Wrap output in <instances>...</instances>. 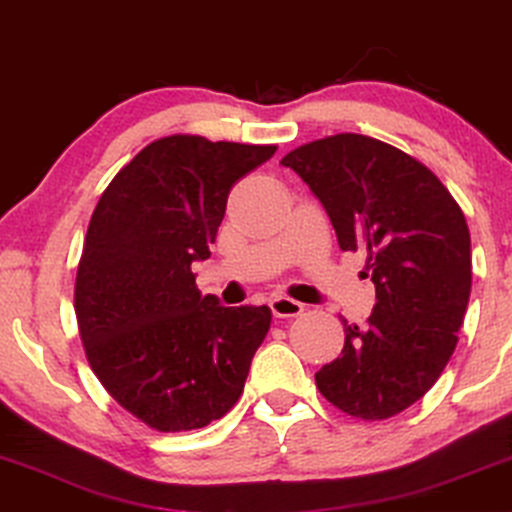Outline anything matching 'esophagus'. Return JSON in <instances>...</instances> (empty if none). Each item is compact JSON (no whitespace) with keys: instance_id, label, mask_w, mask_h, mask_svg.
<instances>
[{"instance_id":"34e87169","label":"esophagus","mask_w":512,"mask_h":512,"mask_svg":"<svg viewBox=\"0 0 512 512\" xmlns=\"http://www.w3.org/2000/svg\"><path fill=\"white\" fill-rule=\"evenodd\" d=\"M269 306H271V313H274L276 318H297L304 313V304H299L290 297H274L269 302Z\"/></svg>"}]
</instances>
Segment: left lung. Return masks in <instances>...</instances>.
<instances>
[{
    "label": "left lung",
    "mask_w": 512,
    "mask_h": 512,
    "mask_svg": "<svg viewBox=\"0 0 512 512\" xmlns=\"http://www.w3.org/2000/svg\"><path fill=\"white\" fill-rule=\"evenodd\" d=\"M309 185L339 248L367 255L377 304L344 320L342 356L316 372L327 403L356 419L395 417L431 391L456 349L470 297V231L424 163L388 142L337 133L281 159Z\"/></svg>",
    "instance_id": "left-lung-1"
}]
</instances>
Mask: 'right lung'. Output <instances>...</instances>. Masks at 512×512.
<instances>
[{
    "label": "right lung",
    "instance_id": "1",
    "mask_svg": "<svg viewBox=\"0 0 512 512\" xmlns=\"http://www.w3.org/2000/svg\"><path fill=\"white\" fill-rule=\"evenodd\" d=\"M276 149L166 135L93 210L74 283L81 344L105 391L154 431L203 428L241 398L271 311L201 297L192 264L210 257L231 187Z\"/></svg>",
    "mask_w": 512,
    "mask_h": 512
}]
</instances>
